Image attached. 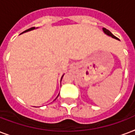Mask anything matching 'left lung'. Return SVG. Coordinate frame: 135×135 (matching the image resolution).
I'll return each mask as SVG.
<instances>
[{
    "label": "left lung",
    "mask_w": 135,
    "mask_h": 135,
    "mask_svg": "<svg viewBox=\"0 0 135 135\" xmlns=\"http://www.w3.org/2000/svg\"><path fill=\"white\" fill-rule=\"evenodd\" d=\"M103 32H104V34H106V35H108V36H111L112 38H115V39H117V40H119L118 38H117V37H115V36L114 35H113V34L112 33H111V32H110V31H109V30H106L105 28H103Z\"/></svg>",
    "instance_id": "obj_1"
}]
</instances>
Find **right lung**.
Returning <instances> with one entry per match:
<instances>
[{
	"mask_svg": "<svg viewBox=\"0 0 135 135\" xmlns=\"http://www.w3.org/2000/svg\"><path fill=\"white\" fill-rule=\"evenodd\" d=\"M35 29H37V27H36V28H35V27H32V28H30V29H29V30H25V32H23L22 33H21L20 34H23V33H25V32H30V31H32V30H35ZM63 76H64V74H63V75H62V77H61V79H60V82H61V80H62V77H63ZM58 96H59V94L58 95V97H56V99H57V98H58ZM56 99H55V100H56Z\"/></svg>",
	"mask_w": 135,
	"mask_h": 135,
	"instance_id": "add662e5",
	"label": "right lung"
}]
</instances>
